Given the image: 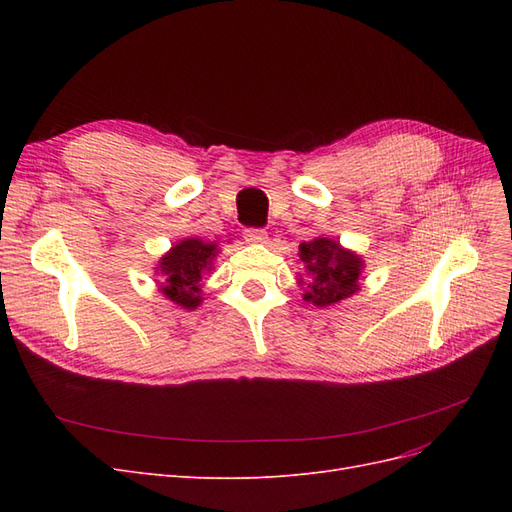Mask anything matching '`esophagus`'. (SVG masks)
I'll return each mask as SVG.
<instances>
[{
  "mask_svg": "<svg viewBox=\"0 0 512 512\" xmlns=\"http://www.w3.org/2000/svg\"><path fill=\"white\" fill-rule=\"evenodd\" d=\"M243 239H245L247 243L260 245V243H267V241H269V235H267L265 228H245Z\"/></svg>",
  "mask_w": 512,
  "mask_h": 512,
  "instance_id": "34e87169",
  "label": "esophagus"
}]
</instances>
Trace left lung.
Listing matches in <instances>:
<instances>
[{"instance_id":"left-lung-1","label":"left lung","mask_w":512,"mask_h":512,"mask_svg":"<svg viewBox=\"0 0 512 512\" xmlns=\"http://www.w3.org/2000/svg\"><path fill=\"white\" fill-rule=\"evenodd\" d=\"M299 256L307 269L303 299L318 307H329L359 292L361 256L333 239L318 237L299 245Z\"/></svg>"}]
</instances>
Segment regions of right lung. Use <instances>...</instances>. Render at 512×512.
<instances>
[{
	"label": "right lung",
	"mask_w": 512,
	"mask_h": 512,
	"mask_svg": "<svg viewBox=\"0 0 512 512\" xmlns=\"http://www.w3.org/2000/svg\"><path fill=\"white\" fill-rule=\"evenodd\" d=\"M215 256H218V243H207L196 237L170 247L158 265L160 292L183 309H196L203 301L200 282L211 271Z\"/></svg>",
	"instance_id": "obj_1"
}]
</instances>
